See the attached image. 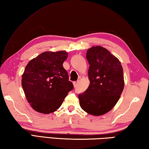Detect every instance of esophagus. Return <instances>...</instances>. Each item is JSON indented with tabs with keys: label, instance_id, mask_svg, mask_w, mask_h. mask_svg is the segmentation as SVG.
<instances>
[{
	"label": "esophagus",
	"instance_id": "1",
	"mask_svg": "<svg viewBox=\"0 0 149 149\" xmlns=\"http://www.w3.org/2000/svg\"><path fill=\"white\" fill-rule=\"evenodd\" d=\"M77 83H78V81H74V82H73V84H74V86L75 87L77 86Z\"/></svg>",
	"mask_w": 149,
	"mask_h": 149
}]
</instances>
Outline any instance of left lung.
Masks as SVG:
<instances>
[{"label": "left lung", "instance_id": "8db88e82", "mask_svg": "<svg viewBox=\"0 0 149 149\" xmlns=\"http://www.w3.org/2000/svg\"><path fill=\"white\" fill-rule=\"evenodd\" d=\"M90 85L79 94V104L88 114H104L119 100L124 87L123 68L116 57L105 48L93 47L87 50Z\"/></svg>", "mask_w": 149, "mask_h": 149}]
</instances>
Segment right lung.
<instances>
[{
	"instance_id": "add662e5",
	"label": "right lung",
	"mask_w": 149,
	"mask_h": 149,
	"mask_svg": "<svg viewBox=\"0 0 149 149\" xmlns=\"http://www.w3.org/2000/svg\"><path fill=\"white\" fill-rule=\"evenodd\" d=\"M68 56L65 51L45 52L26 65L22 88L27 101L37 112L49 114L56 111L74 89L62 65Z\"/></svg>"
}]
</instances>
